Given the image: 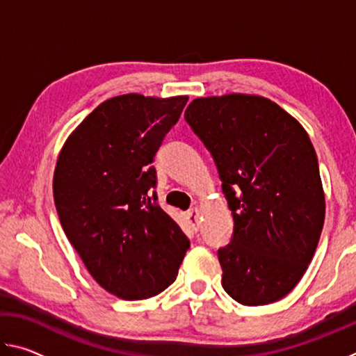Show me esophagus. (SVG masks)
<instances>
[{
    "mask_svg": "<svg viewBox=\"0 0 356 356\" xmlns=\"http://www.w3.org/2000/svg\"><path fill=\"white\" fill-rule=\"evenodd\" d=\"M186 220H188L191 227L197 231V227H200V209L195 207V209L188 210V212H186Z\"/></svg>",
    "mask_w": 356,
    "mask_h": 356,
    "instance_id": "1",
    "label": "esophagus"
}]
</instances>
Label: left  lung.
<instances>
[{
  "instance_id": "obj_1",
  "label": "left lung",
  "mask_w": 356,
  "mask_h": 356,
  "mask_svg": "<svg viewBox=\"0 0 356 356\" xmlns=\"http://www.w3.org/2000/svg\"><path fill=\"white\" fill-rule=\"evenodd\" d=\"M185 120L212 155L234 232L218 250L222 289L240 305L281 300L306 272L325 220L308 134L272 100L229 94L193 100Z\"/></svg>"
}]
</instances>
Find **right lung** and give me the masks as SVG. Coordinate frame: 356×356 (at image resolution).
Masks as SVG:
<instances>
[{"label":"right lung","instance_id":"add662e5","mask_svg":"<svg viewBox=\"0 0 356 356\" xmlns=\"http://www.w3.org/2000/svg\"><path fill=\"white\" fill-rule=\"evenodd\" d=\"M186 100L113 97L78 125L58 156L53 196L65 236L92 278L119 298L163 292L190 248L152 190L155 154Z\"/></svg>","mask_w":356,"mask_h":356}]
</instances>
